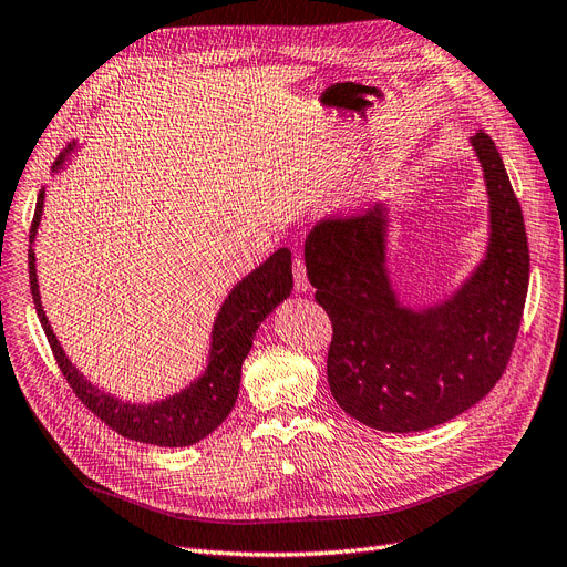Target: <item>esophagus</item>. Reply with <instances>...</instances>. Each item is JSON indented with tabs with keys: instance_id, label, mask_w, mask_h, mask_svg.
Masks as SVG:
<instances>
[{
	"instance_id": "obj_1",
	"label": "esophagus",
	"mask_w": 567,
	"mask_h": 567,
	"mask_svg": "<svg viewBox=\"0 0 567 567\" xmlns=\"http://www.w3.org/2000/svg\"><path fill=\"white\" fill-rule=\"evenodd\" d=\"M291 268H295V287H297V291H308L310 282H308V276H306L303 259L295 257V261H291Z\"/></svg>"
}]
</instances>
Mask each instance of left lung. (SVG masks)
Here are the masks:
<instances>
[{
  "instance_id": "8db88e82",
  "label": "left lung",
  "mask_w": 567,
  "mask_h": 567,
  "mask_svg": "<svg viewBox=\"0 0 567 567\" xmlns=\"http://www.w3.org/2000/svg\"><path fill=\"white\" fill-rule=\"evenodd\" d=\"M472 146L491 198L488 255L455 295L425 310L400 306L385 272V207L322 219L306 240V270L331 320L327 381L354 421L421 432L495 388L518 337L530 251L520 205L495 142Z\"/></svg>"
}]
</instances>
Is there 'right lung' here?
<instances>
[{
	"mask_svg": "<svg viewBox=\"0 0 567 567\" xmlns=\"http://www.w3.org/2000/svg\"><path fill=\"white\" fill-rule=\"evenodd\" d=\"M72 152V144L62 152L53 171H60L62 161ZM41 207H44V188L37 196V207L30 228V289L41 327L53 350V358L65 375L72 392L79 396V402L86 406L100 421L128 436L133 442L154 444V446H192L209 432L217 430L226 415L234 409L240 390V369L247 358V352L255 341L259 324L266 320L268 312L285 301L291 291V251L287 247L270 255L257 270H251L243 278L228 299L224 301L219 316L213 329V348H209V364L198 381H194L179 394L165 396L163 402L154 404H131L121 402L112 394H104L91 381L83 379L76 367L62 352L55 333L47 320V312L41 308L39 285H37V268H34V236L41 219Z\"/></svg>",
	"mask_w": 567,
	"mask_h": 567,
	"instance_id": "right-lung-1",
	"label": "right lung"
}]
</instances>
